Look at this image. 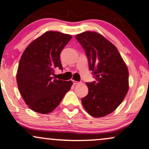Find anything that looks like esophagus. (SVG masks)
Here are the masks:
<instances>
[{
    "mask_svg": "<svg viewBox=\"0 0 149 149\" xmlns=\"http://www.w3.org/2000/svg\"><path fill=\"white\" fill-rule=\"evenodd\" d=\"M73 81V84L74 85H78V82H77V81H75V80H72Z\"/></svg>",
    "mask_w": 149,
    "mask_h": 149,
    "instance_id": "1",
    "label": "esophagus"
}]
</instances>
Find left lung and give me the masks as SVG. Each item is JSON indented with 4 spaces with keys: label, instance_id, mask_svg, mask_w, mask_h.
Instances as JSON below:
<instances>
[{
    "label": "left lung",
    "instance_id": "1",
    "mask_svg": "<svg viewBox=\"0 0 149 149\" xmlns=\"http://www.w3.org/2000/svg\"><path fill=\"white\" fill-rule=\"evenodd\" d=\"M85 50L96 81L86 82L89 92L81 99L84 108L94 117L112 113L122 103L129 88L128 69L116 46L96 32L76 36Z\"/></svg>",
    "mask_w": 149,
    "mask_h": 149
}]
</instances>
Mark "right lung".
<instances>
[{"label":"right lung","mask_w":149,"mask_h":149,"mask_svg":"<svg viewBox=\"0 0 149 149\" xmlns=\"http://www.w3.org/2000/svg\"><path fill=\"white\" fill-rule=\"evenodd\" d=\"M71 35L47 31L27 46L17 73L18 88L32 110L48 114L55 110L73 82L53 78L55 69H62L60 55Z\"/></svg>","instance_id":"right-lung-1"}]
</instances>
